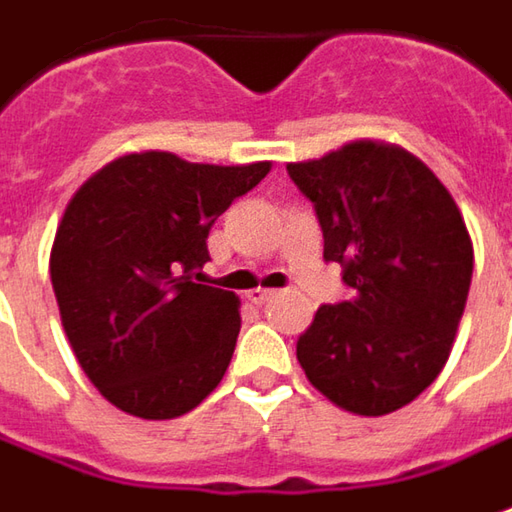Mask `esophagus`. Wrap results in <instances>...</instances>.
I'll list each match as a JSON object with an SVG mask.
<instances>
[{
	"mask_svg": "<svg viewBox=\"0 0 512 512\" xmlns=\"http://www.w3.org/2000/svg\"><path fill=\"white\" fill-rule=\"evenodd\" d=\"M247 299L253 305H267L273 299V290H265V287H256V290H247Z\"/></svg>",
	"mask_w": 512,
	"mask_h": 512,
	"instance_id": "esophagus-1",
	"label": "esophagus"
}]
</instances>
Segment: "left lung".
Masks as SVG:
<instances>
[{"label": "left lung", "mask_w": 512, "mask_h": 512, "mask_svg": "<svg viewBox=\"0 0 512 512\" xmlns=\"http://www.w3.org/2000/svg\"><path fill=\"white\" fill-rule=\"evenodd\" d=\"M287 173L316 207L325 262H339L353 290L316 310L296 359L342 410L387 416L430 387L453 350L473 276L462 210L422 159L373 139Z\"/></svg>", "instance_id": "8db88e82"}]
</instances>
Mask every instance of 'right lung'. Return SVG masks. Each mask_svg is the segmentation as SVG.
Instances as JSON below:
<instances>
[{"instance_id": "right-lung-1", "label": "right lung", "mask_w": 512, "mask_h": 512, "mask_svg": "<svg viewBox=\"0 0 512 512\" xmlns=\"http://www.w3.org/2000/svg\"><path fill=\"white\" fill-rule=\"evenodd\" d=\"M270 162L199 165L125 153L73 193L50 247L68 342L96 390L139 419L190 413L222 382L239 296L202 285L213 222Z\"/></svg>"}]
</instances>
